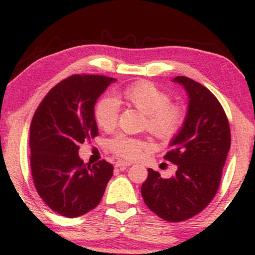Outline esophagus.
Returning <instances> with one entry per match:
<instances>
[{
	"mask_svg": "<svg viewBox=\"0 0 255 255\" xmlns=\"http://www.w3.org/2000/svg\"><path fill=\"white\" fill-rule=\"evenodd\" d=\"M130 165H131L130 162H125V161H122V160H118V161L115 163V167H117V168H123V167H128Z\"/></svg>",
	"mask_w": 255,
	"mask_h": 255,
	"instance_id": "1",
	"label": "esophagus"
}]
</instances>
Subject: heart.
<instances>
[{
    "mask_svg": "<svg viewBox=\"0 0 255 255\" xmlns=\"http://www.w3.org/2000/svg\"><path fill=\"white\" fill-rule=\"evenodd\" d=\"M116 101H122L145 115V127L149 133L160 140L173 138L182 128L186 114L183 108L170 102V97L155 85L148 81H139L118 93ZM111 97H104L97 102L94 117L103 131H113L118 123L120 108ZM110 151L125 160L139 159L148 149L147 142L141 139L120 134L109 142Z\"/></svg>",
    "mask_w": 255,
    "mask_h": 255,
    "instance_id": "heart-1",
    "label": "heart"
}]
</instances>
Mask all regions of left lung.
<instances>
[{"instance_id": "obj_1", "label": "left lung", "mask_w": 255, "mask_h": 255, "mask_svg": "<svg viewBox=\"0 0 255 255\" xmlns=\"http://www.w3.org/2000/svg\"><path fill=\"white\" fill-rule=\"evenodd\" d=\"M189 96L183 127L163 156L177 166L175 175L162 179L148 168L141 196L149 210L167 222L187 221L207 208L217 193L231 132L229 120L214 94L187 76H176Z\"/></svg>"}]
</instances>
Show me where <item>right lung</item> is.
Listing matches in <instances>:
<instances>
[{"mask_svg": "<svg viewBox=\"0 0 255 255\" xmlns=\"http://www.w3.org/2000/svg\"><path fill=\"white\" fill-rule=\"evenodd\" d=\"M115 79L75 74L46 94L30 125V166L37 193L52 210L74 218L96 208L114 166L85 163L80 144L99 135L94 107Z\"/></svg>", "mask_w": 255, "mask_h": 255, "instance_id": "1", "label": "right lung"}]
</instances>
